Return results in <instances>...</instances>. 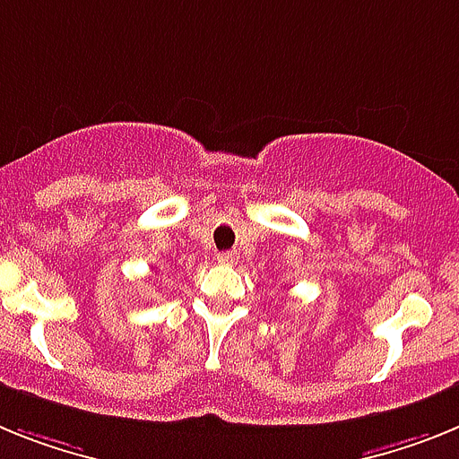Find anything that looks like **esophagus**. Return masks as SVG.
I'll return each instance as SVG.
<instances>
[{
  "label": "esophagus",
  "instance_id": "1",
  "mask_svg": "<svg viewBox=\"0 0 459 459\" xmlns=\"http://www.w3.org/2000/svg\"><path fill=\"white\" fill-rule=\"evenodd\" d=\"M238 258H240V254L235 252V249H229V252H221L217 256L219 263H226V265H233V263H238Z\"/></svg>",
  "mask_w": 459,
  "mask_h": 459
}]
</instances>
